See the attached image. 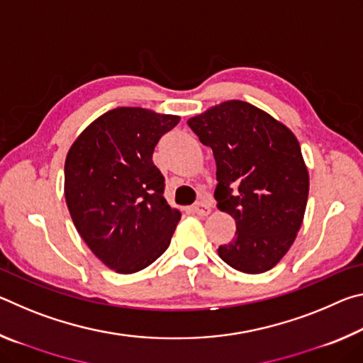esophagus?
I'll return each mask as SVG.
<instances>
[{
  "mask_svg": "<svg viewBox=\"0 0 363 363\" xmlns=\"http://www.w3.org/2000/svg\"><path fill=\"white\" fill-rule=\"evenodd\" d=\"M192 211L195 214H199V216H208V214L211 213V206L205 203V201H199L195 206H192Z\"/></svg>",
  "mask_w": 363,
  "mask_h": 363,
  "instance_id": "34e87169",
  "label": "esophagus"
}]
</instances>
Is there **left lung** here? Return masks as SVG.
I'll return each instance as SVG.
<instances>
[{"label": "left lung", "mask_w": 363, "mask_h": 363, "mask_svg": "<svg viewBox=\"0 0 363 363\" xmlns=\"http://www.w3.org/2000/svg\"><path fill=\"white\" fill-rule=\"evenodd\" d=\"M216 160L214 199L235 219L232 242L218 255L245 274L277 266L303 224L309 173L288 128L243 101H227L187 120Z\"/></svg>", "instance_id": "8db88e82"}]
</instances>
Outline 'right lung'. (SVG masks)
<instances>
[{"mask_svg": "<svg viewBox=\"0 0 363 363\" xmlns=\"http://www.w3.org/2000/svg\"><path fill=\"white\" fill-rule=\"evenodd\" d=\"M179 120L140 107L108 110L67 153L64 192L73 224L115 272H139L169 247L181 213L164 200L152 155Z\"/></svg>", "mask_w": 363, "mask_h": 363, "instance_id": "obj_1", "label": "right lung"}]
</instances>
